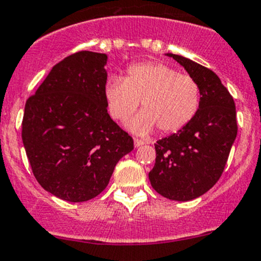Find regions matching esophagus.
<instances>
[{
    "instance_id": "34e87169",
    "label": "esophagus",
    "mask_w": 261,
    "mask_h": 261,
    "mask_svg": "<svg viewBox=\"0 0 261 261\" xmlns=\"http://www.w3.org/2000/svg\"><path fill=\"white\" fill-rule=\"evenodd\" d=\"M145 142L142 141V140H139V139H135L134 140V145H135V147H140V146H142V145H144Z\"/></svg>"
}]
</instances>
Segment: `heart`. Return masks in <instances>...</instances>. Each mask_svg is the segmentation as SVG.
Segmentation results:
<instances>
[{
    "mask_svg": "<svg viewBox=\"0 0 261 261\" xmlns=\"http://www.w3.org/2000/svg\"><path fill=\"white\" fill-rule=\"evenodd\" d=\"M105 97L114 119L125 121L138 109L128 127L146 135L156 127L163 134L185 127L196 115L200 105V87L188 73L177 72L163 62H141L127 68L125 80L111 79L106 85Z\"/></svg>",
    "mask_w": 261,
    "mask_h": 261,
    "instance_id": "1",
    "label": "heart"
}]
</instances>
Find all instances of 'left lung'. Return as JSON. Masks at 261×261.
I'll list each match as a JSON object with an SVG mask.
<instances>
[{
	"label": "left lung",
	"instance_id": "obj_1",
	"mask_svg": "<svg viewBox=\"0 0 261 261\" xmlns=\"http://www.w3.org/2000/svg\"><path fill=\"white\" fill-rule=\"evenodd\" d=\"M167 56L195 79L201 97L194 119L155 144V166L149 179L166 199L189 201L204 195L220 179L237 139V110L215 72L180 55Z\"/></svg>",
	"mask_w": 261,
	"mask_h": 261
}]
</instances>
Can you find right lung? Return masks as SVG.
Wrapping results in <instances>:
<instances>
[{
	"label": "right lung",
	"instance_id": "1",
	"mask_svg": "<svg viewBox=\"0 0 261 261\" xmlns=\"http://www.w3.org/2000/svg\"><path fill=\"white\" fill-rule=\"evenodd\" d=\"M108 55L80 51L52 67L22 120L32 172L46 191L70 202L94 199L108 186L134 140L108 112Z\"/></svg>",
	"mask_w": 261,
	"mask_h": 261
}]
</instances>
